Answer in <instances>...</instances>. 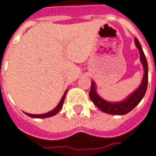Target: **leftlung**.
I'll return each instance as SVG.
<instances>
[{
	"mask_svg": "<svg viewBox=\"0 0 156 156\" xmlns=\"http://www.w3.org/2000/svg\"><path fill=\"white\" fill-rule=\"evenodd\" d=\"M136 47L137 48L140 52V62L143 66L144 75L142 80L140 82L139 87L130 94L126 99L119 102H109L105 100L97 94L96 91V85L94 80H91V88L90 91V98L93 101L94 105L101 110L102 112L113 115H124L131 112L136 105L141 101L145 96V94L147 90L148 84V64L146 61V56L144 54L142 48L136 38L134 39Z\"/></svg>",
	"mask_w": 156,
	"mask_h": 156,
	"instance_id": "8db88e82",
	"label": "left lung"
}]
</instances>
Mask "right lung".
I'll use <instances>...</instances> for the list:
<instances>
[{"instance_id": "1", "label": "right lung", "mask_w": 156, "mask_h": 156, "mask_svg": "<svg viewBox=\"0 0 156 156\" xmlns=\"http://www.w3.org/2000/svg\"><path fill=\"white\" fill-rule=\"evenodd\" d=\"M67 90H66V92L64 93V94H63L62 98L61 99L60 102H59V104L57 105V107L55 108H53V109L51 110V111H50V112H48V113H42V114H31V113H24H24H25L26 115L29 116V117H30V118H50V117H51V116L56 115V114L60 111L61 108H62L63 103H64V100H65V97Z\"/></svg>"}]
</instances>
